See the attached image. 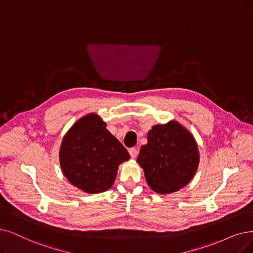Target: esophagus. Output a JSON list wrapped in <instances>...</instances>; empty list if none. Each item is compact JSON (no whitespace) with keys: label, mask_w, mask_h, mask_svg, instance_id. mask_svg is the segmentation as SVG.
Returning a JSON list of instances; mask_svg holds the SVG:
<instances>
[{"label":"esophagus","mask_w":253,"mask_h":253,"mask_svg":"<svg viewBox=\"0 0 253 253\" xmlns=\"http://www.w3.org/2000/svg\"><path fill=\"white\" fill-rule=\"evenodd\" d=\"M128 153H129V155H130V158H132V159H136L137 156H138V149L135 148V147L129 148Z\"/></svg>","instance_id":"1"}]
</instances>
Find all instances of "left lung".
<instances>
[{
  "label": "left lung",
  "mask_w": 253,
  "mask_h": 253,
  "mask_svg": "<svg viewBox=\"0 0 253 253\" xmlns=\"http://www.w3.org/2000/svg\"><path fill=\"white\" fill-rule=\"evenodd\" d=\"M138 164L143 168L147 185L159 194H169L193 178L199 163L196 141L176 121L153 126L147 144L140 149Z\"/></svg>",
  "instance_id": "8db88e82"
}]
</instances>
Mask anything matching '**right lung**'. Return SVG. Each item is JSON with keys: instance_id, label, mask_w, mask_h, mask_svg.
<instances>
[{"instance_id": "obj_1", "label": "right lung", "mask_w": 253, "mask_h": 253, "mask_svg": "<svg viewBox=\"0 0 253 253\" xmlns=\"http://www.w3.org/2000/svg\"><path fill=\"white\" fill-rule=\"evenodd\" d=\"M60 165L70 184L86 193L112 187L127 150L106 128L97 114H88L70 127L60 147Z\"/></svg>"}]
</instances>
